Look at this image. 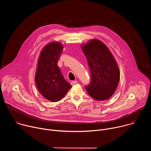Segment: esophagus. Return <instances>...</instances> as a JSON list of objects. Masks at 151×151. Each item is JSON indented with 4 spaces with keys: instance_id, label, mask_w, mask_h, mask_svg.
Segmentation results:
<instances>
[{
    "instance_id": "34e87169",
    "label": "esophagus",
    "mask_w": 151,
    "mask_h": 151,
    "mask_svg": "<svg viewBox=\"0 0 151 151\" xmlns=\"http://www.w3.org/2000/svg\"><path fill=\"white\" fill-rule=\"evenodd\" d=\"M76 83H77V81H72L71 82V84H72V85L76 84Z\"/></svg>"
}]
</instances>
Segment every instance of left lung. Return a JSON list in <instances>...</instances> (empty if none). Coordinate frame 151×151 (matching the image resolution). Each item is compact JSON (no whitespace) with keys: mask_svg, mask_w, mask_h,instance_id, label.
I'll list each match as a JSON object with an SVG mask.
<instances>
[{"mask_svg":"<svg viewBox=\"0 0 151 151\" xmlns=\"http://www.w3.org/2000/svg\"><path fill=\"white\" fill-rule=\"evenodd\" d=\"M81 47L87 59L91 76L86 90L96 100L109 99L115 92L120 78L114 57L108 47L99 39H90Z\"/></svg>","mask_w":151,"mask_h":151,"instance_id":"1","label":"left lung"}]
</instances>
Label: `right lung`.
I'll use <instances>...</instances> for the list:
<instances>
[{
  "label": "right lung",
  "mask_w": 151,
  "mask_h": 151,
  "mask_svg": "<svg viewBox=\"0 0 151 151\" xmlns=\"http://www.w3.org/2000/svg\"><path fill=\"white\" fill-rule=\"evenodd\" d=\"M63 48L59 42L48 43L41 50L37 63L36 87L43 97L53 102L60 100L72 87L64 78L57 65Z\"/></svg>",
  "instance_id": "obj_1"
}]
</instances>
